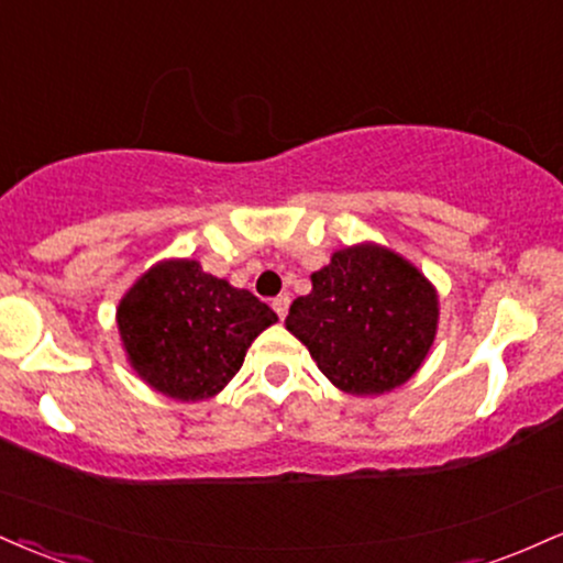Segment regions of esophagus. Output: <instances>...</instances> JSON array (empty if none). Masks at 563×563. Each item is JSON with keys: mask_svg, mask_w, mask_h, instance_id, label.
Wrapping results in <instances>:
<instances>
[{"mask_svg": "<svg viewBox=\"0 0 563 563\" xmlns=\"http://www.w3.org/2000/svg\"><path fill=\"white\" fill-rule=\"evenodd\" d=\"M288 307H290L288 294H280V296H275V299H273V309L277 311V317H280V320H286Z\"/></svg>", "mask_w": 563, "mask_h": 563, "instance_id": "34e87169", "label": "esophagus"}]
</instances>
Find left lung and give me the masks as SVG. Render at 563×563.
<instances>
[{"instance_id": "left-lung-1", "label": "left lung", "mask_w": 563, "mask_h": 563, "mask_svg": "<svg viewBox=\"0 0 563 563\" xmlns=\"http://www.w3.org/2000/svg\"><path fill=\"white\" fill-rule=\"evenodd\" d=\"M438 314V290L415 264L358 243L311 273V294L290 303L286 328L335 388L380 396L422 367Z\"/></svg>"}]
</instances>
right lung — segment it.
I'll use <instances>...</instances> for the list:
<instances>
[{
    "mask_svg": "<svg viewBox=\"0 0 563 563\" xmlns=\"http://www.w3.org/2000/svg\"><path fill=\"white\" fill-rule=\"evenodd\" d=\"M277 322L267 303L209 275L196 260L154 264L120 299L128 362L175 401H205L241 369L254 338Z\"/></svg>",
    "mask_w": 563,
    "mask_h": 563,
    "instance_id": "right-lung-1",
    "label": "right lung"
}]
</instances>
